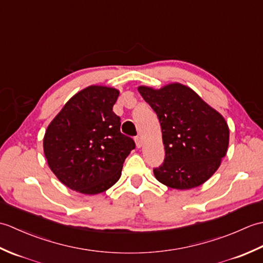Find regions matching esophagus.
Instances as JSON below:
<instances>
[{
    "mask_svg": "<svg viewBox=\"0 0 263 263\" xmlns=\"http://www.w3.org/2000/svg\"><path fill=\"white\" fill-rule=\"evenodd\" d=\"M135 140H136L137 147H138V148H141V147H142V139H141V137H140V136H137V137L135 138Z\"/></svg>",
    "mask_w": 263,
    "mask_h": 263,
    "instance_id": "34e87169",
    "label": "esophagus"
}]
</instances>
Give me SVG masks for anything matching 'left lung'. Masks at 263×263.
<instances>
[{"label":"left lung","mask_w":263,"mask_h":263,"mask_svg":"<svg viewBox=\"0 0 263 263\" xmlns=\"http://www.w3.org/2000/svg\"><path fill=\"white\" fill-rule=\"evenodd\" d=\"M138 90L157 114L163 133L165 158L154 168L156 178L177 190L201 185L227 153L230 130L224 117L180 83Z\"/></svg>","instance_id":"1"}]
</instances>
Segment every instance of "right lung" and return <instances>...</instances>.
Listing matches in <instances>:
<instances>
[{"label":"right lung","instance_id":"add662e5","mask_svg":"<svg viewBox=\"0 0 263 263\" xmlns=\"http://www.w3.org/2000/svg\"><path fill=\"white\" fill-rule=\"evenodd\" d=\"M119 90L90 86L74 95L48 125L44 153L64 185L85 194L102 193L119 181L123 163L136 148L121 133L113 111Z\"/></svg>","mask_w":263,"mask_h":263}]
</instances>
